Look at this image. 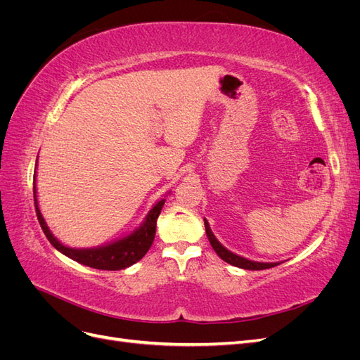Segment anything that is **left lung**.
<instances>
[{
	"label": "left lung",
	"mask_w": 360,
	"mask_h": 360,
	"mask_svg": "<svg viewBox=\"0 0 360 360\" xmlns=\"http://www.w3.org/2000/svg\"><path fill=\"white\" fill-rule=\"evenodd\" d=\"M204 225H205V233H207V237H209V242H210L212 248L214 249V252L225 261V263L236 266V267H240V269H246V270H264V269L278 266V263H257V261H250V259H246L243 257H238V255L233 254L231 250L225 249L219 242L216 240V237L213 236L210 226H209V222H207L205 219H204Z\"/></svg>",
	"instance_id": "1"
}]
</instances>
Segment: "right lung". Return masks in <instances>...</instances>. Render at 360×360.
<instances>
[{"instance_id": "obj_1", "label": "right lung", "mask_w": 360, "mask_h": 360, "mask_svg": "<svg viewBox=\"0 0 360 360\" xmlns=\"http://www.w3.org/2000/svg\"><path fill=\"white\" fill-rule=\"evenodd\" d=\"M32 192H34V207H36L39 224L41 226L43 233H45V236L48 237V240L51 242V245L56 249H58L61 254L72 258L73 261H78V263L84 266L99 269V270L126 269L143 258L147 254L150 246L153 245L158 217L160 214L163 204H165V200H160L153 209L148 212L143 225H141L138 230H135L130 236L122 238V240H117L111 245L94 248V249H73V248L61 245L57 238L52 236L45 219L41 217L39 204H37V195H36V176H34V181H32Z\"/></svg>"}]
</instances>
